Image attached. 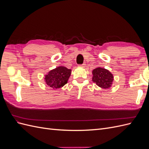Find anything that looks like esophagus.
Instances as JSON below:
<instances>
[{"instance_id":"esophagus-1","label":"esophagus","mask_w":149,"mask_h":149,"mask_svg":"<svg viewBox=\"0 0 149 149\" xmlns=\"http://www.w3.org/2000/svg\"><path fill=\"white\" fill-rule=\"evenodd\" d=\"M84 66H85V64H84V63H83V64H82V65H79V67H84Z\"/></svg>"}]
</instances>
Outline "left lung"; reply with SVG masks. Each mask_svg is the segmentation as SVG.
Returning <instances> with one entry per match:
<instances>
[{
	"label": "left lung",
	"instance_id": "left-lung-1",
	"mask_svg": "<svg viewBox=\"0 0 149 149\" xmlns=\"http://www.w3.org/2000/svg\"><path fill=\"white\" fill-rule=\"evenodd\" d=\"M92 80L100 88H109L114 80V76L109 71L99 67L93 70Z\"/></svg>",
	"mask_w": 149,
	"mask_h": 149
}]
</instances>
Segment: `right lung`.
I'll list each match as a JSON object with an SVG mask.
<instances>
[{"label": "right lung", "instance_id": "add662e5", "mask_svg": "<svg viewBox=\"0 0 149 149\" xmlns=\"http://www.w3.org/2000/svg\"><path fill=\"white\" fill-rule=\"evenodd\" d=\"M71 70L64 66H59L53 69L45 75L46 84L53 89L60 88L68 82L71 75Z\"/></svg>", "mask_w": 149, "mask_h": 149}]
</instances>
